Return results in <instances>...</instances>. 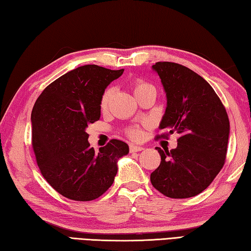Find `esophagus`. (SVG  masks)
Returning <instances> with one entry per match:
<instances>
[{
    "label": "esophagus",
    "mask_w": 251,
    "mask_h": 251,
    "mask_svg": "<svg viewBox=\"0 0 251 251\" xmlns=\"http://www.w3.org/2000/svg\"><path fill=\"white\" fill-rule=\"evenodd\" d=\"M144 149L140 145H134V144H130V152L131 153H135V152H141Z\"/></svg>",
    "instance_id": "obj_1"
}]
</instances>
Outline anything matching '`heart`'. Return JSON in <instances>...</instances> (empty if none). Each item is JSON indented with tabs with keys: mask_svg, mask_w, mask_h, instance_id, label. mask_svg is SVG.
Wrapping results in <instances>:
<instances>
[{
	"mask_svg": "<svg viewBox=\"0 0 251 251\" xmlns=\"http://www.w3.org/2000/svg\"><path fill=\"white\" fill-rule=\"evenodd\" d=\"M149 92H155V87L153 86L152 84H150L148 82H144V81H136L134 83V86H133V93H134V96L135 98L140 97L141 95H143V94H146ZM113 93H115V89L112 87L107 88L105 92H103L101 99H100V107L102 110H106L108 106H109L110 100L112 98ZM127 133L131 136L132 139H140L141 138V130L139 127H131V129L127 131Z\"/></svg>",
	"mask_w": 251,
	"mask_h": 251,
	"instance_id": "obj_1",
	"label": "heart"
}]
</instances>
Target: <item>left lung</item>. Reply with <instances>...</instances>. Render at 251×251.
I'll return each mask as SVG.
<instances>
[{
	"label": "left lung",
	"mask_w": 251,
	"mask_h": 251,
	"mask_svg": "<svg viewBox=\"0 0 251 251\" xmlns=\"http://www.w3.org/2000/svg\"><path fill=\"white\" fill-rule=\"evenodd\" d=\"M166 93L167 105L159 129L179 134L177 148H156L160 165L151 182L164 196L184 199L210 186L224 166L229 120L214 89L199 74L181 64L152 65Z\"/></svg>",
	"instance_id": "obj_1"
}]
</instances>
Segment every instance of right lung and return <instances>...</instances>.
Masks as SVG:
<instances>
[{
  "label": "right lung",
  "mask_w": 251,
  "mask_h": 251,
  "mask_svg": "<svg viewBox=\"0 0 251 251\" xmlns=\"http://www.w3.org/2000/svg\"><path fill=\"white\" fill-rule=\"evenodd\" d=\"M121 70L95 64L78 67L56 78L35 102L31 111L32 149L42 176L60 195L92 201L115 180L118 160L129 146L111 140L96 153L86 129L100 118V99Z\"/></svg>",
  "instance_id": "obj_1"
}]
</instances>
